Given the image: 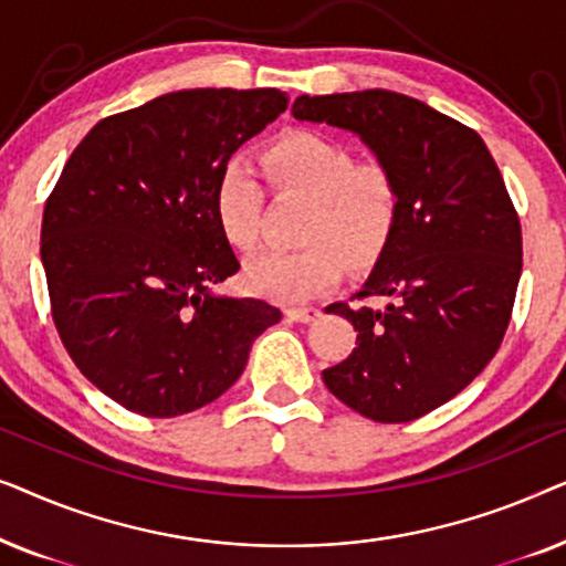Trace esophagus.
Instances as JSON below:
<instances>
[{"mask_svg":"<svg viewBox=\"0 0 566 566\" xmlns=\"http://www.w3.org/2000/svg\"><path fill=\"white\" fill-rule=\"evenodd\" d=\"M319 314H322V312H319V308H316V306H289V308H285V316H289V319H293V322H304V324L314 322Z\"/></svg>","mask_w":566,"mask_h":566,"instance_id":"34e87169","label":"esophagus"}]
</instances>
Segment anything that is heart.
Masks as SVG:
<instances>
[{"label":"heart","instance_id":"heart-1","mask_svg":"<svg viewBox=\"0 0 566 566\" xmlns=\"http://www.w3.org/2000/svg\"><path fill=\"white\" fill-rule=\"evenodd\" d=\"M265 180L277 192L312 200L304 242L296 252H262L244 270L254 293L277 301H304L332 289L343 273L337 249L350 262L384 252L401 216V185L384 159H355L353 149L316 130H285L260 154ZM265 192L242 161H229L213 188V216L221 237L239 252L260 239Z\"/></svg>","mask_w":566,"mask_h":566}]
</instances>
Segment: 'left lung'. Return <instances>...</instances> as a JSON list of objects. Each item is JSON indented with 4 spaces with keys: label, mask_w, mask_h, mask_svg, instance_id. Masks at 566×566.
Masks as SVG:
<instances>
[{
    "label": "left lung",
    "mask_w": 566,
    "mask_h": 566,
    "mask_svg": "<svg viewBox=\"0 0 566 566\" xmlns=\"http://www.w3.org/2000/svg\"><path fill=\"white\" fill-rule=\"evenodd\" d=\"M293 115L353 130L399 177L401 216L374 273L353 304L324 308L358 337L322 378L368 420H417L467 389L507 332L523 234L505 180L474 128L399 92L304 95Z\"/></svg>",
    "instance_id": "obj_1"
}]
</instances>
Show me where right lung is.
Masks as SVG:
<instances>
[{"instance_id":"right-lung-1","label":"right lung","mask_w":566,"mask_h":566,"mask_svg":"<svg viewBox=\"0 0 566 566\" xmlns=\"http://www.w3.org/2000/svg\"><path fill=\"white\" fill-rule=\"evenodd\" d=\"M289 107L281 90H182L107 115L45 200L51 314L76 368L144 417L219 399L281 322L260 298L211 289L239 270L213 188L247 138Z\"/></svg>"}]
</instances>
